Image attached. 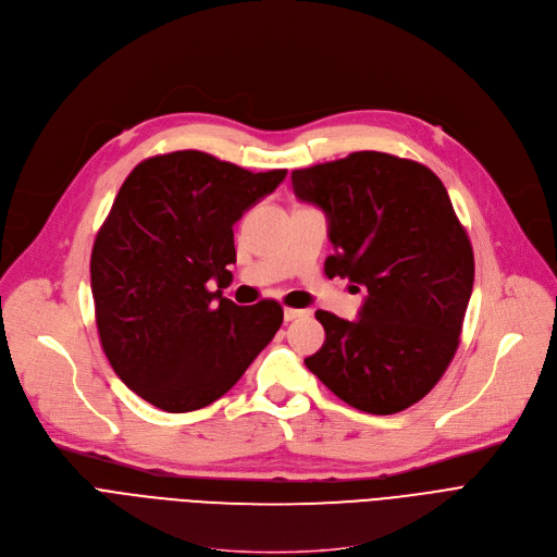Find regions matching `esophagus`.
<instances>
[{
  "instance_id": "1",
  "label": "esophagus",
  "mask_w": 557,
  "mask_h": 557,
  "mask_svg": "<svg viewBox=\"0 0 557 557\" xmlns=\"http://www.w3.org/2000/svg\"><path fill=\"white\" fill-rule=\"evenodd\" d=\"M302 315H307V311H302V309H284V322H293Z\"/></svg>"
}]
</instances>
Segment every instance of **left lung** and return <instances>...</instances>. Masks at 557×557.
Masks as SVG:
<instances>
[{
    "mask_svg": "<svg viewBox=\"0 0 557 557\" xmlns=\"http://www.w3.org/2000/svg\"><path fill=\"white\" fill-rule=\"evenodd\" d=\"M293 193L326 214L324 273L367 288L358 320L315 311L324 345L305 360L347 405L396 414L446 372L474 282L448 190L425 165L385 152L293 170Z\"/></svg>",
    "mask_w": 557,
    "mask_h": 557,
    "instance_id": "1",
    "label": "left lung"
}]
</instances>
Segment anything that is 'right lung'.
Here are the masks:
<instances>
[{
  "instance_id": "right-lung-1",
  "label": "right lung",
  "mask_w": 557,
  "mask_h": 557,
  "mask_svg": "<svg viewBox=\"0 0 557 557\" xmlns=\"http://www.w3.org/2000/svg\"><path fill=\"white\" fill-rule=\"evenodd\" d=\"M284 176L181 150L145 159L121 185L91 250L96 324L119 379L159 410L214 403L277 333L275 300L237 307L208 282L233 277L235 221Z\"/></svg>"
}]
</instances>
